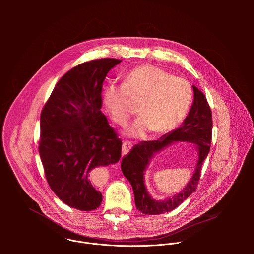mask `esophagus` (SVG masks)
I'll return each instance as SVG.
<instances>
[{"mask_svg": "<svg viewBox=\"0 0 254 254\" xmlns=\"http://www.w3.org/2000/svg\"><path fill=\"white\" fill-rule=\"evenodd\" d=\"M131 149V143L127 142V141H124L123 143V156H126L129 150Z\"/></svg>", "mask_w": 254, "mask_h": 254, "instance_id": "obj_1", "label": "esophagus"}]
</instances>
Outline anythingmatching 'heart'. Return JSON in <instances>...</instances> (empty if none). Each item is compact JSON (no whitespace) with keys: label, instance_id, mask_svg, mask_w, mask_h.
<instances>
[{"label":"heart","instance_id":"obj_1","mask_svg":"<svg viewBox=\"0 0 254 254\" xmlns=\"http://www.w3.org/2000/svg\"><path fill=\"white\" fill-rule=\"evenodd\" d=\"M143 100L140 117L127 129L134 138L153 130L156 134L176 128L187 115L192 101L190 83L151 64L133 68L121 85L110 84L104 88L103 102L113 121L124 126L132 115V100Z\"/></svg>","mask_w":254,"mask_h":254}]
</instances>
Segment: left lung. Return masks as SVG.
Wrapping results in <instances>:
<instances>
[{
  "instance_id": "left-lung-1",
  "label": "left lung",
  "mask_w": 254,
  "mask_h": 254,
  "mask_svg": "<svg viewBox=\"0 0 254 254\" xmlns=\"http://www.w3.org/2000/svg\"><path fill=\"white\" fill-rule=\"evenodd\" d=\"M194 101L189 115L177 129L158 140L142 141L123 158L122 171L130 183L138 211L147 215H160L177 208L197 189L204 160L210 152L212 138V112L201 90L193 85ZM174 141L193 142L198 149V162L190 182L180 193L164 201L154 200L144 185V171L151 158Z\"/></svg>"
}]
</instances>
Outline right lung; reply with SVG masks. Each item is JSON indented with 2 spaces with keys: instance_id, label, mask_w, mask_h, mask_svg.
<instances>
[{
  "instance_id": "right-lung-1",
  "label": "right lung",
  "mask_w": 254,
  "mask_h": 254,
  "mask_svg": "<svg viewBox=\"0 0 254 254\" xmlns=\"http://www.w3.org/2000/svg\"><path fill=\"white\" fill-rule=\"evenodd\" d=\"M121 62L102 58L73 67L41 113L39 154L47 182L63 203L81 211L102 201L92 182L95 168L116 164L122 156V139L100 111L102 83Z\"/></svg>"
}]
</instances>
